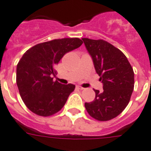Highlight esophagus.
Here are the masks:
<instances>
[{
  "label": "esophagus",
  "mask_w": 151,
  "mask_h": 151,
  "mask_svg": "<svg viewBox=\"0 0 151 151\" xmlns=\"http://www.w3.org/2000/svg\"><path fill=\"white\" fill-rule=\"evenodd\" d=\"M77 87H78V89H80V90H83V89H84V88H83V87H81V86H79V85L77 86Z\"/></svg>",
  "instance_id": "1"
}]
</instances>
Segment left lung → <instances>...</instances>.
<instances>
[{
    "instance_id": "1",
    "label": "left lung",
    "mask_w": 151,
    "mask_h": 151,
    "mask_svg": "<svg viewBox=\"0 0 151 151\" xmlns=\"http://www.w3.org/2000/svg\"><path fill=\"white\" fill-rule=\"evenodd\" d=\"M103 83L102 92L93 90L95 98L85 103L87 113L99 121L118 116L127 106L134 87V73L127 57L104 40L82 38Z\"/></svg>"
}]
</instances>
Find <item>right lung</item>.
<instances>
[{
	"instance_id": "add662e5",
	"label": "right lung",
	"mask_w": 151,
	"mask_h": 151,
	"mask_svg": "<svg viewBox=\"0 0 151 151\" xmlns=\"http://www.w3.org/2000/svg\"><path fill=\"white\" fill-rule=\"evenodd\" d=\"M83 44L79 38L40 43L25 52L17 65L16 81L21 99L35 114L51 116L60 111L75 85L54 81V67L64 55Z\"/></svg>"
}]
</instances>
